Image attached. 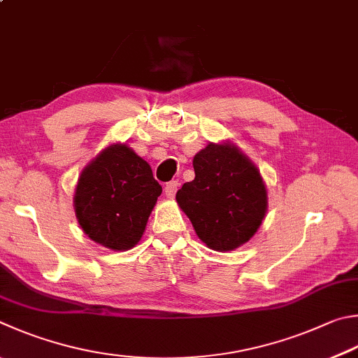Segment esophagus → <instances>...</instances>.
Returning <instances> with one entry per match:
<instances>
[{"label":"esophagus","mask_w":358,"mask_h":358,"mask_svg":"<svg viewBox=\"0 0 358 358\" xmlns=\"http://www.w3.org/2000/svg\"><path fill=\"white\" fill-rule=\"evenodd\" d=\"M178 186H180L178 181H169V183H167L166 187H164L166 196H167L169 199H173L175 194H177V191H178Z\"/></svg>","instance_id":"esophagus-1"}]
</instances>
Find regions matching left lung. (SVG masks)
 Returning <instances> with one entry per match:
<instances>
[{"instance_id": "left-lung-1", "label": "left lung", "mask_w": 358, "mask_h": 358, "mask_svg": "<svg viewBox=\"0 0 358 358\" xmlns=\"http://www.w3.org/2000/svg\"><path fill=\"white\" fill-rule=\"evenodd\" d=\"M192 166L196 178L177 192L178 206L210 249H238L255 235L268 211L259 171L231 142H210Z\"/></svg>"}]
</instances>
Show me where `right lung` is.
<instances>
[{
	"label": "right lung",
	"instance_id": "obj_1",
	"mask_svg": "<svg viewBox=\"0 0 358 358\" xmlns=\"http://www.w3.org/2000/svg\"><path fill=\"white\" fill-rule=\"evenodd\" d=\"M162 187L152 167L127 144H113L83 169L75 189V213L83 231L111 250L141 241Z\"/></svg>",
	"mask_w": 358,
	"mask_h": 358
}]
</instances>
